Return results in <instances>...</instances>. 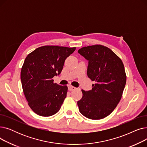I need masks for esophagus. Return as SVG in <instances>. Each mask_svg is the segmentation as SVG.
<instances>
[{
	"instance_id": "esophagus-1",
	"label": "esophagus",
	"mask_w": 147,
	"mask_h": 147,
	"mask_svg": "<svg viewBox=\"0 0 147 147\" xmlns=\"http://www.w3.org/2000/svg\"><path fill=\"white\" fill-rule=\"evenodd\" d=\"M76 89V88L75 87H74V86H71V85H68V90H69V91L74 90H75Z\"/></svg>"
}]
</instances>
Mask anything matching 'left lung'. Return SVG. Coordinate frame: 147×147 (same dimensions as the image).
I'll list each match as a JSON object with an SVG mask.
<instances>
[{
    "label": "left lung",
    "instance_id": "8db88e82",
    "mask_svg": "<svg viewBox=\"0 0 147 147\" xmlns=\"http://www.w3.org/2000/svg\"><path fill=\"white\" fill-rule=\"evenodd\" d=\"M79 53L88 61L87 74L95 83L92 90H82L78 102L82 114L92 120L110 115L120 102L126 82L121 59L106 46L96 45L82 48Z\"/></svg>",
    "mask_w": 147,
    "mask_h": 147
}]
</instances>
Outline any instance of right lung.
Instances as JSON below:
<instances>
[{
	"label": "right lung",
	"instance_id": "right-lung-1",
	"mask_svg": "<svg viewBox=\"0 0 147 147\" xmlns=\"http://www.w3.org/2000/svg\"><path fill=\"white\" fill-rule=\"evenodd\" d=\"M76 48L44 46L27 56L21 68V80L30 107L36 114L48 117L56 114L67 96L68 88L53 83L65 59Z\"/></svg>",
	"mask_w": 147,
	"mask_h": 147
}]
</instances>
